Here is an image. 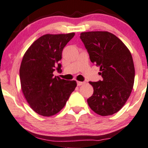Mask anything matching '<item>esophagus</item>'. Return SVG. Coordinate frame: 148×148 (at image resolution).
Listing matches in <instances>:
<instances>
[{
    "label": "esophagus",
    "mask_w": 148,
    "mask_h": 148,
    "mask_svg": "<svg viewBox=\"0 0 148 148\" xmlns=\"http://www.w3.org/2000/svg\"><path fill=\"white\" fill-rule=\"evenodd\" d=\"M77 86H81V85H84L85 84V82H84L78 81L77 82Z\"/></svg>",
    "instance_id": "1"
}]
</instances>
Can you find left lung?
<instances>
[{
	"instance_id": "8db88e82",
	"label": "left lung",
	"mask_w": 148,
	"mask_h": 148,
	"mask_svg": "<svg viewBox=\"0 0 148 148\" xmlns=\"http://www.w3.org/2000/svg\"><path fill=\"white\" fill-rule=\"evenodd\" d=\"M80 39L103 78L89 82L93 93L87 99L88 105L98 115H113L124 106L132 91L135 69L131 53L121 39L107 31L82 32Z\"/></svg>"
}]
</instances>
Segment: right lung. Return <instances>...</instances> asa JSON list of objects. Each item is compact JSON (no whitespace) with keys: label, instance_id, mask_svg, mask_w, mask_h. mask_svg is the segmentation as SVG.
I'll list each match as a JSON object with an SVG mask.
<instances>
[{"label":"right lung","instance_id":"right-lung-1","mask_svg":"<svg viewBox=\"0 0 148 148\" xmlns=\"http://www.w3.org/2000/svg\"><path fill=\"white\" fill-rule=\"evenodd\" d=\"M75 35L47 34L41 36L24 54L21 64V87L29 107L43 116L60 112L77 86L76 81L54 77L53 71L61 70L62 50Z\"/></svg>","mask_w":148,"mask_h":148}]
</instances>
